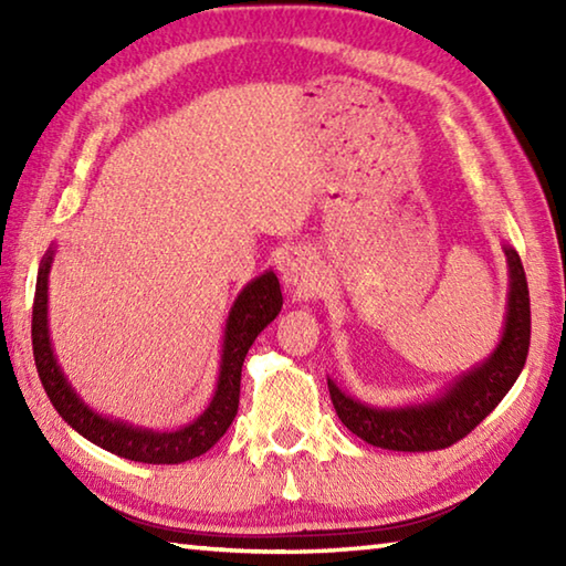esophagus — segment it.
<instances>
[{
	"mask_svg": "<svg viewBox=\"0 0 566 566\" xmlns=\"http://www.w3.org/2000/svg\"><path fill=\"white\" fill-rule=\"evenodd\" d=\"M282 280L292 286H300V290L302 286H312L314 282L312 262L306 260V256H290V260L282 264Z\"/></svg>",
	"mask_w": 566,
	"mask_h": 566,
	"instance_id": "34e87169",
	"label": "esophagus"
}]
</instances>
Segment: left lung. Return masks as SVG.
Wrapping results in <instances>:
<instances>
[{"label": "left lung", "mask_w": 566, "mask_h": 566, "mask_svg": "<svg viewBox=\"0 0 566 566\" xmlns=\"http://www.w3.org/2000/svg\"><path fill=\"white\" fill-rule=\"evenodd\" d=\"M512 286L510 312L502 344L482 367L469 371L457 385L429 405L407 409H375L344 397L329 381V397L342 424L364 442L395 452H437L464 439L492 415L524 369L530 354L532 312L530 286L520 254L506 247Z\"/></svg>", "instance_id": "obj_1"}]
</instances>
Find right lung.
<instances>
[{"instance_id": "right-lung-1", "label": "right lung", "mask_w": 566, "mask_h": 566, "mask_svg": "<svg viewBox=\"0 0 566 566\" xmlns=\"http://www.w3.org/2000/svg\"><path fill=\"white\" fill-rule=\"evenodd\" d=\"M52 264V249L40 264L36 274V290L32 304V349L34 364L40 371L46 397L60 411V417L107 452L145 464H179L195 459L212 449L232 424L239 409V385H242V364L256 334L270 324L282 310L280 280L272 272L262 274L260 280L247 284V290L237 296L229 312L224 332V354L222 369H219V385L212 405L197 421L179 432H149V429H134L122 421L94 415V411L80 401L72 387L66 385L60 371L50 344V329H46V274Z\"/></svg>"}]
</instances>
